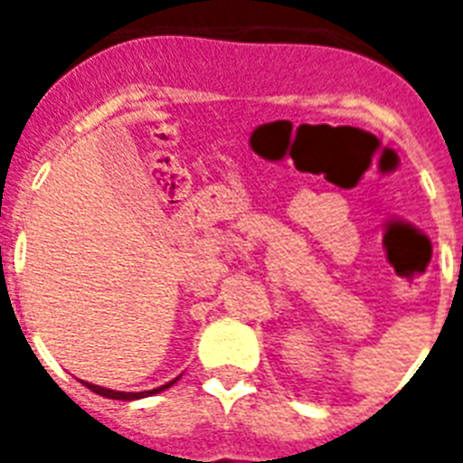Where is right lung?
Listing matches in <instances>:
<instances>
[{
	"label": "right lung",
	"mask_w": 463,
	"mask_h": 463,
	"mask_svg": "<svg viewBox=\"0 0 463 463\" xmlns=\"http://www.w3.org/2000/svg\"><path fill=\"white\" fill-rule=\"evenodd\" d=\"M177 380H180V377H175V380H170V382H167V384H163V387L148 389V392H115V389L98 387V384H90V382H83V387H89L90 392H96V394L105 396V399H119V402H137V399H146V396H154V394H160V392H165V389L173 387V384Z\"/></svg>",
	"instance_id": "add662e5"
}]
</instances>
